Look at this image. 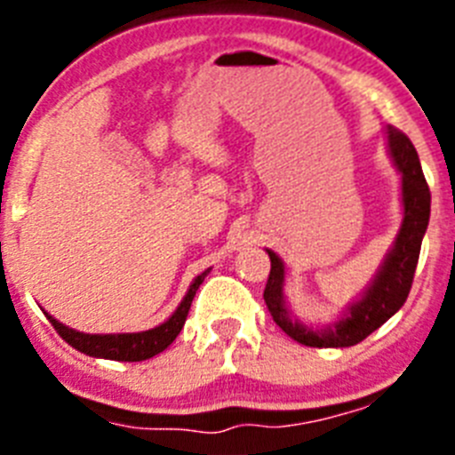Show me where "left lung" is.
I'll return each instance as SVG.
<instances>
[{
	"mask_svg": "<svg viewBox=\"0 0 455 455\" xmlns=\"http://www.w3.org/2000/svg\"><path fill=\"white\" fill-rule=\"evenodd\" d=\"M387 148L394 166L401 171V200H403V223L396 235L392 251L385 257L383 267L378 268L373 283L369 284L363 299L348 305L344 319L328 325L323 331H312L300 321L291 319L284 305V264L273 251L271 273H268L264 300L275 321L291 339L315 348H344L355 347L378 331L389 316L403 307L408 299L417 262H419L421 239L428 228L431 216V191L421 172L419 156H417L412 140L401 130L387 127Z\"/></svg>",
	"mask_w": 455,
	"mask_h": 455,
	"instance_id": "8db88e82",
	"label": "left lung"
}]
</instances>
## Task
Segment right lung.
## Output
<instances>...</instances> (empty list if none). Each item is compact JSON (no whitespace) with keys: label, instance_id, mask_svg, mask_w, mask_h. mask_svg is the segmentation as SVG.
I'll list each match as a JSON object with an SVG mask.
<instances>
[{"label":"right lung","instance_id":"add662e5","mask_svg":"<svg viewBox=\"0 0 455 455\" xmlns=\"http://www.w3.org/2000/svg\"><path fill=\"white\" fill-rule=\"evenodd\" d=\"M207 273L209 271L200 273V275L193 280L187 296H184L182 303L178 305V309L172 312L171 319L164 321V323L156 325V328H152V331L120 332V335H86V332H77L72 331V328H68V325L59 323L54 316L47 315V319L54 325V331L59 332L72 348H77V351L86 353V355L104 357V360H118V363H140V360H148V357L156 355V353L166 351L172 341H175V337H178L180 331L184 328V321H187L193 296H196V291H198V287L203 284Z\"/></svg>","mask_w":455,"mask_h":455}]
</instances>
